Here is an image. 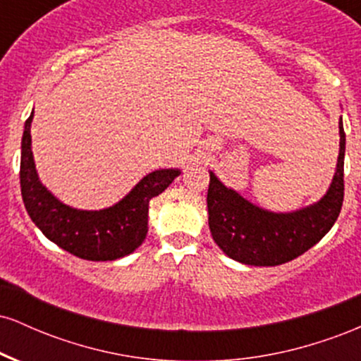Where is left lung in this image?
Listing matches in <instances>:
<instances>
[{"instance_id":"left-lung-1","label":"left lung","mask_w":361,"mask_h":361,"mask_svg":"<svg viewBox=\"0 0 361 361\" xmlns=\"http://www.w3.org/2000/svg\"><path fill=\"white\" fill-rule=\"evenodd\" d=\"M345 128L339 118V156L329 190L317 204L275 214L252 205L210 171L207 207L214 241L229 258L252 267H276L304 255L336 222L345 197Z\"/></svg>"}]
</instances>
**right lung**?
I'll list each match as a JSON object with an SVG mask.
<instances>
[{
  "mask_svg": "<svg viewBox=\"0 0 361 361\" xmlns=\"http://www.w3.org/2000/svg\"><path fill=\"white\" fill-rule=\"evenodd\" d=\"M25 122L20 161V186L25 209L42 234L81 259L111 261L134 252L147 234L149 202L163 193L180 169L149 173L118 204L103 210H78L64 205L40 183L32 154L30 126Z\"/></svg>",
  "mask_w": 361,
  "mask_h": 361,
  "instance_id": "1",
  "label": "right lung"
}]
</instances>
